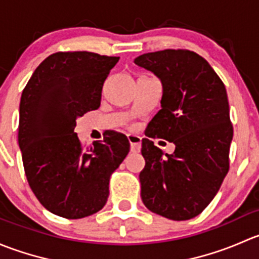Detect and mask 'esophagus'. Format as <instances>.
<instances>
[{"label":"esophagus","mask_w":259,"mask_h":259,"mask_svg":"<svg viewBox=\"0 0 259 259\" xmlns=\"http://www.w3.org/2000/svg\"><path fill=\"white\" fill-rule=\"evenodd\" d=\"M127 139H129V143H130V150H132V153H139L140 151V138L138 137V135H134V134H130L127 135Z\"/></svg>","instance_id":"obj_1"}]
</instances>
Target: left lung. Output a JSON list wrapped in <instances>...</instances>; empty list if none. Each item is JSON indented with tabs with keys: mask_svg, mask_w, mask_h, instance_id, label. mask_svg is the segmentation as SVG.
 Segmentation results:
<instances>
[{
	"mask_svg": "<svg viewBox=\"0 0 259 259\" xmlns=\"http://www.w3.org/2000/svg\"><path fill=\"white\" fill-rule=\"evenodd\" d=\"M135 64L163 83L161 109L149 124L148 137L176 145L169 155L143 139L142 200L165 218H194L213 200L229 170L233 125L226 86L207 60L189 50L148 52Z\"/></svg>",
	"mask_w": 259,
	"mask_h": 259,
	"instance_id": "8db88e82",
	"label": "left lung"
}]
</instances>
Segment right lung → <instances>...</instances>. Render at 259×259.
Wrapping results in <instances>:
<instances>
[{
  "label": "right lung",
  "instance_id": "obj_1",
  "mask_svg": "<svg viewBox=\"0 0 259 259\" xmlns=\"http://www.w3.org/2000/svg\"><path fill=\"white\" fill-rule=\"evenodd\" d=\"M120 57L60 51L37 66L22 91L18 145L28 185L49 211L80 219L106 204L111 174L127 155L121 133L82 145L76 119L100 106L101 91Z\"/></svg>",
  "mask_w": 259,
  "mask_h": 259
}]
</instances>
